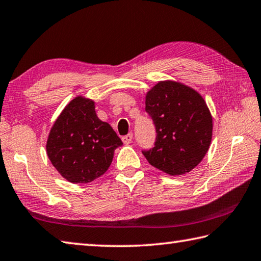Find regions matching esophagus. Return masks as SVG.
I'll return each mask as SVG.
<instances>
[{
	"label": "esophagus",
	"mask_w": 261,
	"mask_h": 261,
	"mask_svg": "<svg viewBox=\"0 0 261 261\" xmlns=\"http://www.w3.org/2000/svg\"><path fill=\"white\" fill-rule=\"evenodd\" d=\"M122 141L125 145H129L131 141H132V134H129V135H126V136H123L122 137Z\"/></svg>",
	"instance_id": "34e87169"
}]
</instances>
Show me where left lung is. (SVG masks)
I'll return each instance as SVG.
<instances>
[{
	"instance_id": "left-lung-1",
	"label": "left lung",
	"mask_w": 261,
	"mask_h": 261,
	"mask_svg": "<svg viewBox=\"0 0 261 261\" xmlns=\"http://www.w3.org/2000/svg\"><path fill=\"white\" fill-rule=\"evenodd\" d=\"M146 112L156 127L155 146L144 150L154 168L182 176L201 163L209 150L213 120L196 90L177 81H160L146 93Z\"/></svg>"
}]
</instances>
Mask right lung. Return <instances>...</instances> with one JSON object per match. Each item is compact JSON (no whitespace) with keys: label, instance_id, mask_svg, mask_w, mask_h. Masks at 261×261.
Instances as JSON below:
<instances>
[{"label":"right lung","instance_id":"obj_1","mask_svg":"<svg viewBox=\"0 0 261 261\" xmlns=\"http://www.w3.org/2000/svg\"><path fill=\"white\" fill-rule=\"evenodd\" d=\"M92 99L75 97L51 126L46 154L61 177L73 184H88L105 173L122 145L107 122L99 120Z\"/></svg>","mask_w":261,"mask_h":261}]
</instances>
